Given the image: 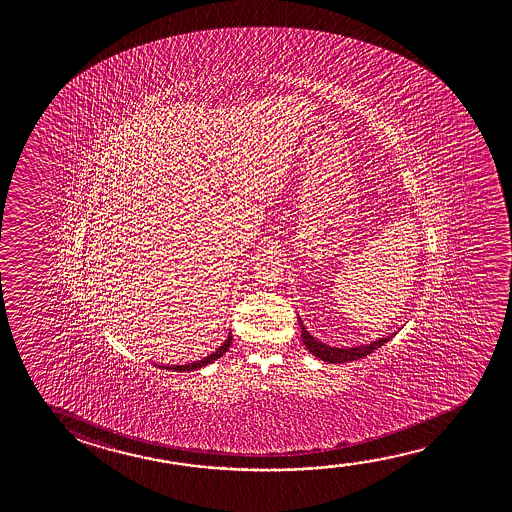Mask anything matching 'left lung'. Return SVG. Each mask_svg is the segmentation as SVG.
<instances>
[{"label":"left lung","instance_id":"8db88e82","mask_svg":"<svg viewBox=\"0 0 512 512\" xmlns=\"http://www.w3.org/2000/svg\"><path fill=\"white\" fill-rule=\"evenodd\" d=\"M300 321V328H302V341L307 350H309L314 357H318L319 361L330 362V364H343V362L357 361L366 357L369 353L375 352L380 346H384L387 341L393 339L394 334H389L387 337H378L375 341L368 344H359V346H350V348H343V346H330V344L321 343L316 337L310 336L307 328L302 323V318L298 316Z\"/></svg>","mask_w":512,"mask_h":512}]
</instances>
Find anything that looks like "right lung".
Wrapping results in <instances>:
<instances>
[{"mask_svg":"<svg viewBox=\"0 0 512 512\" xmlns=\"http://www.w3.org/2000/svg\"><path fill=\"white\" fill-rule=\"evenodd\" d=\"M230 344H232V336L228 334L227 339H225V343L221 344L219 348H216V352H212L210 355H207V357H203L202 361L187 362V364H175V366H162V368L173 369V371H180V373H184V371H194V369H202L203 366H209V364H212L216 359H219L223 353L228 352Z\"/></svg>","mask_w":512,"mask_h":512,"instance_id":"1","label":"right lung"}]
</instances>
